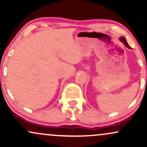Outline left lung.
<instances>
[{
  "label": "left lung",
  "instance_id": "obj_1",
  "mask_svg": "<svg viewBox=\"0 0 147 147\" xmlns=\"http://www.w3.org/2000/svg\"><path fill=\"white\" fill-rule=\"evenodd\" d=\"M119 40H120V41L122 42H123V44H124V45L125 46V47L128 48V49H131V47H129V45H128V43H127V42L126 39H125V38H124V37H120Z\"/></svg>",
  "mask_w": 147,
  "mask_h": 147
}]
</instances>
